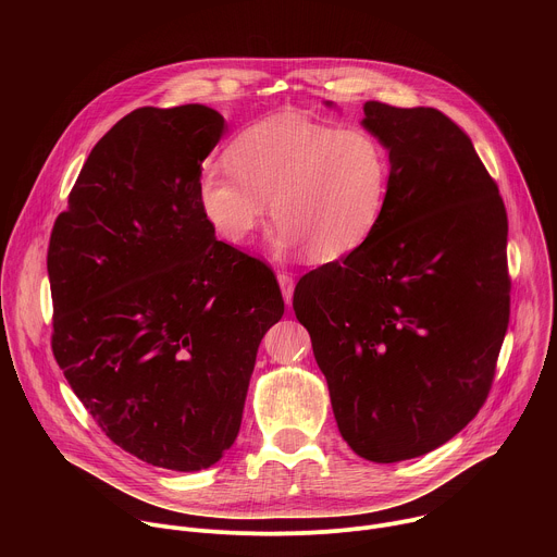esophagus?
Wrapping results in <instances>:
<instances>
[{
	"mask_svg": "<svg viewBox=\"0 0 557 557\" xmlns=\"http://www.w3.org/2000/svg\"><path fill=\"white\" fill-rule=\"evenodd\" d=\"M277 282H280V288H282V295H284V301L286 306L293 304V290H295V277L290 273H277Z\"/></svg>",
	"mask_w": 557,
	"mask_h": 557,
	"instance_id": "esophagus-1",
	"label": "esophagus"
}]
</instances>
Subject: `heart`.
Returning a JSON list of instances; mask_svg holds the SVG:
<instances>
[{
  "mask_svg": "<svg viewBox=\"0 0 557 557\" xmlns=\"http://www.w3.org/2000/svg\"><path fill=\"white\" fill-rule=\"evenodd\" d=\"M224 158L232 172L207 168L198 202L233 247L251 240L271 202L275 253L308 251L312 262H337L370 240L387 205L389 153L359 127L275 114L237 134Z\"/></svg>",
  "mask_w": 557,
  "mask_h": 557,
  "instance_id": "obj_1",
  "label": "heart"
}]
</instances>
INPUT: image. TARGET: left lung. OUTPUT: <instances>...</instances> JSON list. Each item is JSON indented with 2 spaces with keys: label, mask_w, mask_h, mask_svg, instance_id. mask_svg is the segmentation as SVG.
Listing matches in <instances>:
<instances>
[{
  "label": "left lung",
  "mask_w": 557,
  "mask_h": 557,
  "mask_svg": "<svg viewBox=\"0 0 557 557\" xmlns=\"http://www.w3.org/2000/svg\"><path fill=\"white\" fill-rule=\"evenodd\" d=\"M363 114L389 153L385 211L359 251L297 282L293 308L344 441L399 462L447 443L487 399L509 324L507 211L443 112L368 101Z\"/></svg>",
  "instance_id": "obj_1"
}]
</instances>
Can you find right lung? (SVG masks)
<instances>
[{
    "label": "right lung",
    "instance_id": "1",
    "mask_svg": "<svg viewBox=\"0 0 557 557\" xmlns=\"http://www.w3.org/2000/svg\"><path fill=\"white\" fill-rule=\"evenodd\" d=\"M222 134L205 106L123 116L48 247L52 352L70 387L110 441L174 471L233 445L260 342L284 314L273 271L202 215L200 165Z\"/></svg>",
    "mask_w": 557,
    "mask_h": 557
}]
</instances>
